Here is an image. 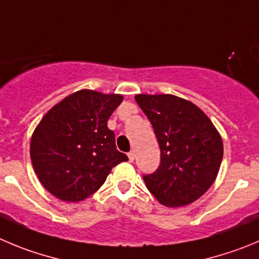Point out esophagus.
Here are the masks:
<instances>
[{
  "mask_svg": "<svg viewBox=\"0 0 259 259\" xmlns=\"http://www.w3.org/2000/svg\"><path fill=\"white\" fill-rule=\"evenodd\" d=\"M127 157H129L130 162H133V161H134V158H135V152L134 151H130L129 153H127Z\"/></svg>",
  "mask_w": 259,
  "mask_h": 259,
  "instance_id": "1",
  "label": "esophagus"
}]
</instances>
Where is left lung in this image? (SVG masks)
<instances>
[{"label":"left lung","mask_w":259,"mask_h":259,"mask_svg":"<svg viewBox=\"0 0 259 259\" xmlns=\"http://www.w3.org/2000/svg\"><path fill=\"white\" fill-rule=\"evenodd\" d=\"M135 101L156 134L161 162L143 175L149 192L167 207L187 206L208 190L224 154L222 139L202 110L171 94H138Z\"/></svg>","instance_id":"obj_1"}]
</instances>
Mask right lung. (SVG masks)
Here are the masks:
<instances>
[{
  "label": "right lung",
  "mask_w": 259,
  "mask_h": 259,
  "mask_svg": "<svg viewBox=\"0 0 259 259\" xmlns=\"http://www.w3.org/2000/svg\"><path fill=\"white\" fill-rule=\"evenodd\" d=\"M120 94L79 91L46 113L33 133L30 158L43 187L65 202H79L100 189L112 167L127 156L116 149L107 127Z\"/></svg>",
  "instance_id": "1"
}]
</instances>
